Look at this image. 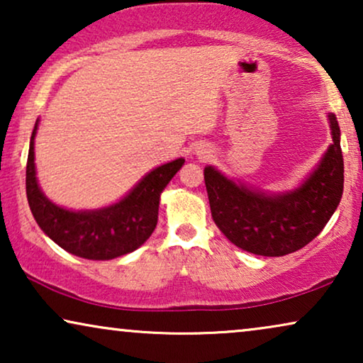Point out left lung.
<instances>
[{
  "mask_svg": "<svg viewBox=\"0 0 363 363\" xmlns=\"http://www.w3.org/2000/svg\"><path fill=\"white\" fill-rule=\"evenodd\" d=\"M332 145L299 188L266 195L238 185L215 167L205 168L211 216L241 250L257 256H286L314 240L339 206L344 191L340 128L329 113Z\"/></svg>",
  "mask_w": 363,
  "mask_h": 363,
  "instance_id": "1",
  "label": "left lung"
}]
</instances>
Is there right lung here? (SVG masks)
<instances>
[{"mask_svg": "<svg viewBox=\"0 0 363 363\" xmlns=\"http://www.w3.org/2000/svg\"><path fill=\"white\" fill-rule=\"evenodd\" d=\"M34 125L26 165V195L34 220L51 240L84 259L107 261L142 246L155 230L160 195L185 158L168 162L147 173L121 201L101 210L72 211L54 205L38 185L34 167Z\"/></svg>", "mask_w": 363, "mask_h": 363, "instance_id": "right-lung-1", "label": "right lung"}]
</instances>
